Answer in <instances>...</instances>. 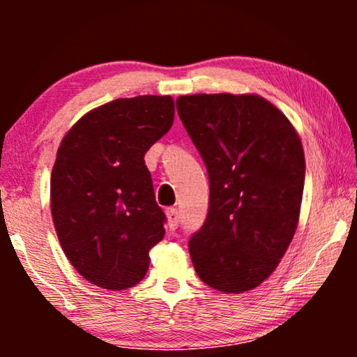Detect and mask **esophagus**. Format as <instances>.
Segmentation results:
<instances>
[{"instance_id": "34e87169", "label": "esophagus", "mask_w": 357, "mask_h": 357, "mask_svg": "<svg viewBox=\"0 0 357 357\" xmlns=\"http://www.w3.org/2000/svg\"><path fill=\"white\" fill-rule=\"evenodd\" d=\"M167 219H169V227L170 229H177L180 224V214L177 208H170L167 209Z\"/></svg>"}]
</instances>
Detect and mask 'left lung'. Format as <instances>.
Instances as JSON below:
<instances>
[{
  "mask_svg": "<svg viewBox=\"0 0 357 357\" xmlns=\"http://www.w3.org/2000/svg\"><path fill=\"white\" fill-rule=\"evenodd\" d=\"M209 178V208L188 248L199 280L241 294L275 271L294 237L305 180L301 138L263 97L177 99Z\"/></svg>",
  "mask_w": 357,
  "mask_h": 357,
  "instance_id": "1",
  "label": "left lung"
}]
</instances>
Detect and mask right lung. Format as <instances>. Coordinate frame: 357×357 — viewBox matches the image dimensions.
<instances>
[{
    "label": "right lung",
    "mask_w": 357,
    "mask_h": 357,
    "mask_svg": "<svg viewBox=\"0 0 357 357\" xmlns=\"http://www.w3.org/2000/svg\"><path fill=\"white\" fill-rule=\"evenodd\" d=\"M169 96L116 99L63 138L52 170V216L63 252L92 284L121 291L143 280L164 238L144 154L174 123Z\"/></svg>",
    "instance_id": "right-lung-1"
}]
</instances>
